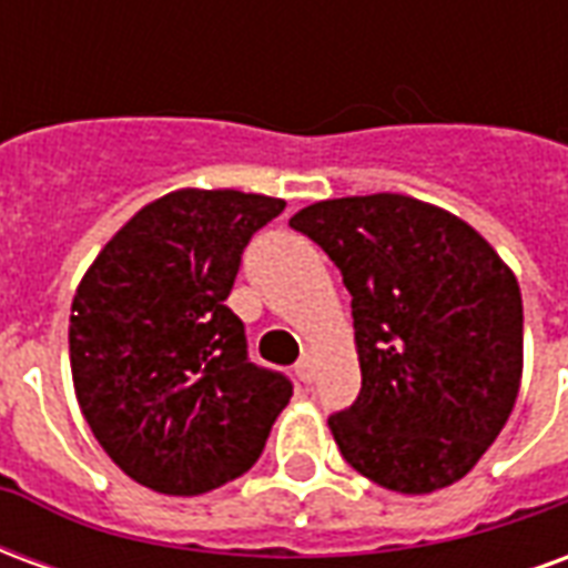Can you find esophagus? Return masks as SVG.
Wrapping results in <instances>:
<instances>
[{
	"instance_id": "34e87169",
	"label": "esophagus",
	"mask_w": 568,
	"mask_h": 568,
	"mask_svg": "<svg viewBox=\"0 0 568 568\" xmlns=\"http://www.w3.org/2000/svg\"><path fill=\"white\" fill-rule=\"evenodd\" d=\"M295 374H297V381H301V383L313 381V374H316V365H313V358H310V356L301 358V362L295 365Z\"/></svg>"
}]
</instances>
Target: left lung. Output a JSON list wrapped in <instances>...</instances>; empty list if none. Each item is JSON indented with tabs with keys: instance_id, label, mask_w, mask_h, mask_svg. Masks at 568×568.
Returning a JSON list of instances; mask_svg holds the SVG:
<instances>
[{
	"instance_id": "obj_1",
	"label": "left lung",
	"mask_w": 568,
	"mask_h": 568,
	"mask_svg": "<svg viewBox=\"0 0 568 568\" xmlns=\"http://www.w3.org/2000/svg\"><path fill=\"white\" fill-rule=\"evenodd\" d=\"M288 224L328 252L353 295L362 393L328 419L344 459L405 496L456 484L520 389L514 271L459 215L407 194L320 200Z\"/></svg>"
}]
</instances>
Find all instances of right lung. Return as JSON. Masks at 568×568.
<instances>
[{
    "label": "right lung",
    "instance_id": "1",
    "mask_svg": "<svg viewBox=\"0 0 568 568\" xmlns=\"http://www.w3.org/2000/svg\"><path fill=\"white\" fill-rule=\"evenodd\" d=\"M285 200L179 187L145 203L81 276L69 316L75 398L142 487L200 496L246 475L292 383L252 365L224 301L252 234Z\"/></svg>",
    "mask_w": 568,
    "mask_h": 568
}]
</instances>
